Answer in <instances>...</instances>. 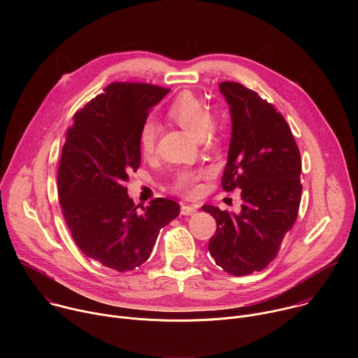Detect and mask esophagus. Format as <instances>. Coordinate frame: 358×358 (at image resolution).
<instances>
[{
  "mask_svg": "<svg viewBox=\"0 0 358 358\" xmlns=\"http://www.w3.org/2000/svg\"><path fill=\"white\" fill-rule=\"evenodd\" d=\"M195 213H196V207L195 206H187V203L181 206V215H192Z\"/></svg>",
  "mask_w": 358,
  "mask_h": 358,
  "instance_id": "esophagus-1",
  "label": "esophagus"
}]
</instances>
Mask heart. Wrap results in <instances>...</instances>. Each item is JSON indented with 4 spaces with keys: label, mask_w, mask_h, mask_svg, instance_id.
I'll return each mask as SVG.
<instances>
[{
    "label": "heart",
    "mask_w": 358,
    "mask_h": 358,
    "mask_svg": "<svg viewBox=\"0 0 358 358\" xmlns=\"http://www.w3.org/2000/svg\"><path fill=\"white\" fill-rule=\"evenodd\" d=\"M169 116L180 124L184 130L189 131L196 138L210 136L214 131V124L211 123V115L207 106L192 93L185 92L180 94L169 109ZM159 133V124L156 120L147 119L138 133L140 148L144 155H151L156 147ZM203 173H182L177 178V189L184 195H195L198 191V181Z\"/></svg>",
    "instance_id": "heart-1"
}]
</instances>
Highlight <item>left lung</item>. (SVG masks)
I'll return each instance as SVG.
<instances>
[{
    "mask_svg": "<svg viewBox=\"0 0 358 358\" xmlns=\"http://www.w3.org/2000/svg\"><path fill=\"white\" fill-rule=\"evenodd\" d=\"M232 131L222 188L241 189V213L203 206L217 221L208 249L217 265L234 276L265 269L292 229L300 206L301 160L286 120L257 92L222 82Z\"/></svg>",
    "mask_w": 358,
    "mask_h": 358,
    "instance_id": "left-lung-1",
    "label": "left lung"
}]
</instances>
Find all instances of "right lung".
<instances>
[{"mask_svg": "<svg viewBox=\"0 0 358 358\" xmlns=\"http://www.w3.org/2000/svg\"><path fill=\"white\" fill-rule=\"evenodd\" d=\"M169 92L147 83H112L75 115L66 131L58 170L65 221L86 257L119 272L143 265L160 229L180 214L169 198L134 206L126 188L141 160L140 129Z\"/></svg>", "mask_w": 358, "mask_h": 358, "instance_id": "add662e5", "label": "right lung"}]
</instances>
